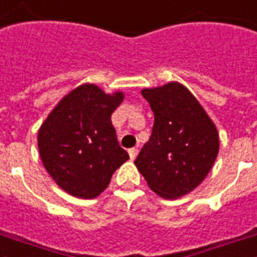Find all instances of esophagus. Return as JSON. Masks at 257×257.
Wrapping results in <instances>:
<instances>
[{"mask_svg":"<svg viewBox=\"0 0 257 257\" xmlns=\"http://www.w3.org/2000/svg\"><path fill=\"white\" fill-rule=\"evenodd\" d=\"M129 157H131V159H135V158L138 157V153H139V150L138 148H129Z\"/></svg>","mask_w":257,"mask_h":257,"instance_id":"34e87169","label":"esophagus"}]
</instances>
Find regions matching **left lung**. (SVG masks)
Segmentation results:
<instances>
[{
	"instance_id": "left-lung-1",
	"label": "left lung",
	"mask_w": 257,
	"mask_h": 257,
	"mask_svg": "<svg viewBox=\"0 0 257 257\" xmlns=\"http://www.w3.org/2000/svg\"><path fill=\"white\" fill-rule=\"evenodd\" d=\"M154 113L151 138L135 165L148 187L165 199L187 195L214 165L219 139L196 98L178 83L142 91Z\"/></svg>"
}]
</instances>
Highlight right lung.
<instances>
[{
  "instance_id": "add662e5",
  "label": "right lung",
  "mask_w": 257,
  "mask_h": 257,
  "mask_svg": "<svg viewBox=\"0 0 257 257\" xmlns=\"http://www.w3.org/2000/svg\"><path fill=\"white\" fill-rule=\"evenodd\" d=\"M123 99L99 87H77L57 104L38 134L43 166L58 187L81 199L107 188L113 173L129 159L118 144L111 114Z\"/></svg>"
}]
</instances>
